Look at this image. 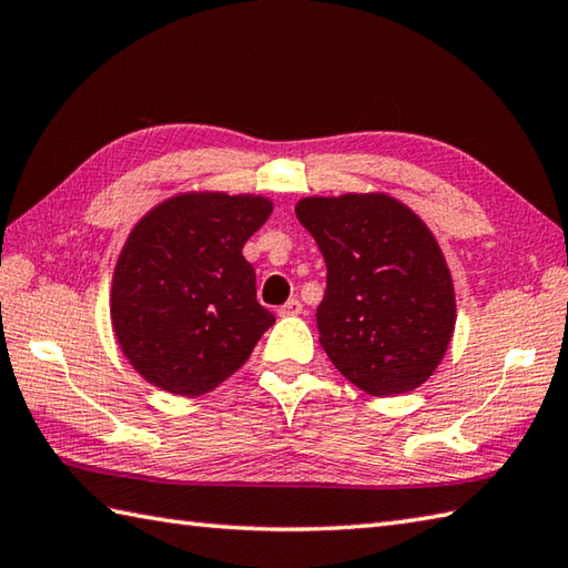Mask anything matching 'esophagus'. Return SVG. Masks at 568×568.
Returning <instances> with one entry per match:
<instances>
[{
  "label": "esophagus",
  "instance_id": "esophagus-1",
  "mask_svg": "<svg viewBox=\"0 0 568 568\" xmlns=\"http://www.w3.org/2000/svg\"><path fill=\"white\" fill-rule=\"evenodd\" d=\"M277 315H281V317H297V315H303V303H300L297 297H291L281 310H277Z\"/></svg>",
  "mask_w": 568,
  "mask_h": 568
}]
</instances>
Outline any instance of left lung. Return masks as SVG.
Masks as SVG:
<instances>
[{"instance_id":"8db88e82","label":"left lung","mask_w":568,"mask_h":568,"mask_svg":"<svg viewBox=\"0 0 568 568\" xmlns=\"http://www.w3.org/2000/svg\"><path fill=\"white\" fill-rule=\"evenodd\" d=\"M300 224L327 263L320 344L346 381L376 397L419 388L449 348V265L419 216L383 192L303 197Z\"/></svg>"}]
</instances>
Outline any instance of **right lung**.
I'll return each mask as SVG.
<instances>
[{
    "mask_svg": "<svg viewBox=\"0 0 568 568\" xmlns=\"http://www.w3.org/2000/svg\"><path fill=\"white\" fill-rule=\"evenodd\" d=\"M271 212L261 195L180 192L131 229L114 265L112 327L155 388L187 397L214 390L275 322L241 253Z\"/></svg>",
    "mask_w": 568,
    "mask_h": 568,
    "instance_id": "right-lung-1",
    "label": "right lung"
}]
</instances>
